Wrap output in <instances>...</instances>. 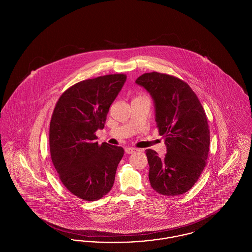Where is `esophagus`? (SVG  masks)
I'll use <instances>...</instances> for the list:
<instances>
[{"label": "esophagus", "instance_id": "1", "mask_svg": "<svg viewBox=\"0 0 252 252\" xmlns=\"http://www.w3.org/2000/svg\"><path fill=\"white\" fill-rule=\"evenodd\" d=\"M125 151H126V154H132V153H135V152H137V151H139V150L136 149V148H134V147H126V148H125Z\"/></svg>", "mask_w": 252, "mask_h": 252}]
</instances>
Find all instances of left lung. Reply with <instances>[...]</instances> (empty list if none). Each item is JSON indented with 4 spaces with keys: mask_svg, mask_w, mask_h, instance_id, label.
Returning a JSON list of instances; mask_svg holds the SVG:
<instances>
[{
    "mask_svg": "<svg viewBox=\"0 0 252 252\" xmlns=\"http://www.w3.org/2000/svg\"><path fill=\"white\" fill-rule=\"evenodd\" d=\"M135 82L154 101L157 126L167 149L164 158L145 150L151 187L168 196L184 193L199 179L209 154L210 130L203 107L190 86L175 76L147 72Z\"/></svg>",
    "mask_w": 252,
    "mask_h": 252,
    "instance_id": "1",
    "label": "left lung"
}]
</instances>
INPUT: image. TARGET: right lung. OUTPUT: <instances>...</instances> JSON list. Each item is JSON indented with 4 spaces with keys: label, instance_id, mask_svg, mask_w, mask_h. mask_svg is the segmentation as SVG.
Wrapping results in <instances>:
<instances>
[{
    "label": "right lung",
    "instance_id": "right-lung-1",
    "mask_svg": "<svg viewBox=\"0 0 252 252\" xmlns=\"http://www.w3.org/2000/svg\"><path fill=\"white\" fill-rule=\"evenodd\" d=\"M126 75L117 73L87 79L60 96L50 122V152L63 185L75 196L95 201L114 183L124 148L95 142L110 105Z\"/></svg>",
    "mask_w": 252,
    "mask_h": 252
}]
</instances>
